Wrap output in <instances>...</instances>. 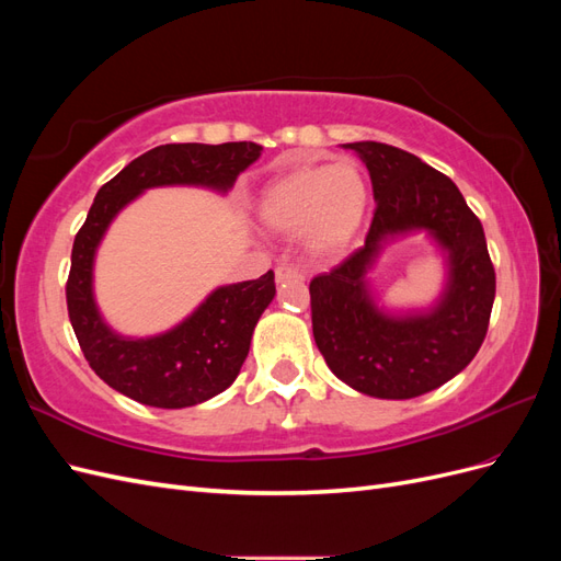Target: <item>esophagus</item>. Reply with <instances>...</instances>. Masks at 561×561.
<instances>
[{
  "label": "esophagus",
  "mask_w": 561,
  "mask_h": 561,
  "mask_svg": "<svg viewBox=\"0 0 561 561\" xmlns=\"http://www.w3.org/2000/svg\"><path fill=\"white\" fill-rule=\"evenodd\" d=\"M276 280L285 283V280H304L301 268L293 266V264H278L276 266Z\"/></svg>",
  "instance_id": "esophagus-1"
}]
</instances>
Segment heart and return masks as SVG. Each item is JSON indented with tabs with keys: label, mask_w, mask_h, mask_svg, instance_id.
<instances>
[{
	"label": "heart",
	"mask_w": 561,
	"mask_h": 561,
	"mask_svg": "<svg viewBox=\"0 0 561 561\" xmlns=\"http://www.w3.org/2000/svg\"><path fill=\"white\" fill-rule=\"evenodd\" d=\"M367 210V180L353 161L299 168L260 196V222L276 233H304L309 250L334 254L358 233Z\"/></svg>",
	"instance_id": "heart-1"
}]
</instances>
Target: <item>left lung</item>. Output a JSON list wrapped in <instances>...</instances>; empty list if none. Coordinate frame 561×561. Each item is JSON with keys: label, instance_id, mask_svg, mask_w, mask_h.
<instances>
[{"label": "left lung", "instance_id": "obj_1", "mask_svg": "<svg viewBox=\"0 0 561 561\" xmlns=\"http://www.w3.org/2000/svg\"><path fill=\"white\" fill-rule=\"evenodd\" d=\"M344 147L365 161L377 210L365 245L309 285L316 346L360 393L416 398L466 369L484 342L496 297L484 229L458 186L410 151L371 140ZM412 230H428L448 252V287L428 314L390 317L376 309L364 274L388 238Z\"/></svg>", "mask_w": 561, "mask_h": 561}]
</instances>
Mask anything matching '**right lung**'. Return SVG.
I'll return each mask as SVG.
<instances>
[{"label":"right lung","mask_w":561,"mask_h":561,"mask_svg":"<svg viewBox=\"0 0 561 561\" xmlns=\"http://www.w3.org/2000/svg\"><path fill=\"white\" fill-rule=\"evenodd\" d=\"M262 145H161L100 186L72 245L67 313L91 369L118 393L161 410H182L222 393L239 377L260 316L276 295L274 271L217 287L178 328L133 339L112 332L93 299V257L116 213L151 186L196 184L227 192Z\"/></svg>","instance_id":"add662e5"}]
</instances>
